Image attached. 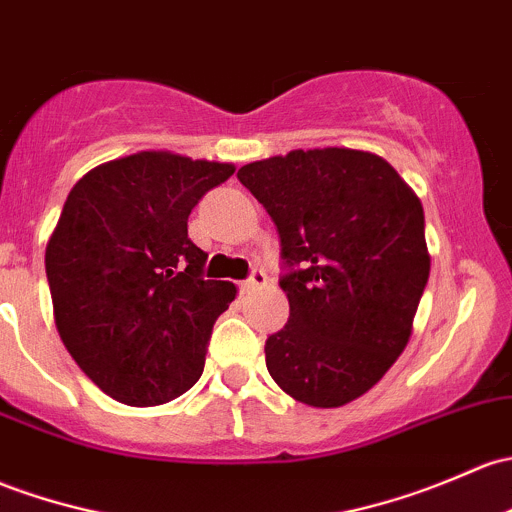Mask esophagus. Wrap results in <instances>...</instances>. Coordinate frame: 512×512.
Segmentation results:
<instances>
[{
  "mask_svg": "<svg viewBox=\"0 0 512 512\" xmlns=\"http://www.w3.org/2000/svg\"><path fill=\"white\" fill-rule=\"evenodd\" d=\"M262 284H267V274L262 270H252L250 277L242 282V289H255V287H262Z\"/></svg>",
  "mask_w": 512,
  "mask_h": 512,
  "instance_id": "obj_1",
  "label": "esophagus"
}]
</instances>
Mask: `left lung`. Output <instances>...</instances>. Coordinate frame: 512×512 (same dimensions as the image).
I'll use <instances>...</instances> for the list:
<instances>
[{
  "instance_id": "8db88e82",
  "label": "left lung",
  "mask_w": 512,
  "mask_h": 512,
  "mask_svg": "<svg viewBox=\"0 0 512 512\" xmlns=\"http://www.w3.org/2000/svg\"><path fill=\"white\" fill-rule=\"evenodd\" d=\"M240 184L282 240L289 321L265 343L267 370L309 407H341L405 351L429 279L424 211L383 157L346 147L252 161Z\"/></svg>"
}]
</instances>
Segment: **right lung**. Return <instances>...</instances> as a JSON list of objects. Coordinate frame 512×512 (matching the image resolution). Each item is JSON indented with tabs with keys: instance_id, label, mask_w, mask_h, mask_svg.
Segmentation results:
<instances>
[{
	"instance_id": "right-lung-1",
	"label": "right lung",
	"mask_w": 512,
	"mask_h": 512,
	"mask_svg": "<svg viewBox=\"0 0 512 512\" xmlns=\"http://www.w3.org/2000/svg\"><path fill=\"white\" fill-rule=\"evenodd\" d=\"M233 164L139 152L71 188L46 245L63 346L112 400L154 407L196 385L213 324L238 289L203 279L188 215Z\"/></svg>"
}]
</instances>
